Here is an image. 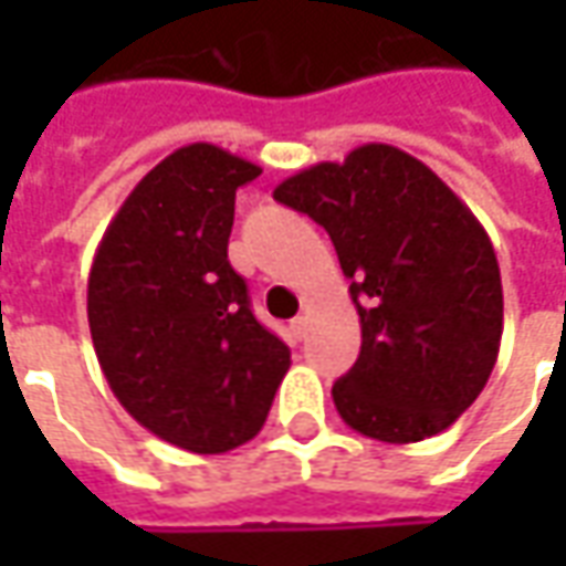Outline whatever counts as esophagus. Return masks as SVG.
Returning <instances> with one entry per match:
<instances>
[{"mask_svg": "<svg viewBox=\"0 0 566 566\" xmlns=\"http://www.w3.org/2000/svg\"><path fill=\"white\" fill-rule=\"evenodd\" d=\"M290 327H293V337L302 339V337H305V334H308V317L298 315V317H295V321H293V324H290Z\"/></svg>", "mask_w": 566, "mask_h": 566, "instance_id": "1", "label": "esophagus"}]
</instances>
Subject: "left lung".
Masks as SVG:
<instances>
[{
    "label": "left lung",
    "mask_w": 566,
    "mask_h": 566,
    "mask_svg": "<svg viewBox=\"0 0 566 566\" xmlns=\"http://www.w3.org/2000/svg\"><path fill=\"white\" fill-rule=\"evenodd\" d=\"M273 198L327 229L359 312V359L334 384L339 419L387 444L441 434L501 349L504 293L485 227L394 144L308 166Z\"/></svg>",
    "instance_id": "1"
}]
</instances>
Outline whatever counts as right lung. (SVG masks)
<instances>
[{"mask_svg": "<svg viewBox=\"0 0 566 566\" xmlns=\"http://www.w3.org/2000/svg\"><path fill=\"white\" fill-rule=\"evenodd\" d=\"M261 166L186 144L154 166L99 239L87 324L125 412L166 444L227 453L251 441L290 371V349L251 315L229 264L235 188Z\"/></svg>", "mask_w": 566, "mask_h": 566, "instance_id": "1", "label": "right lung"}]
</instances>
